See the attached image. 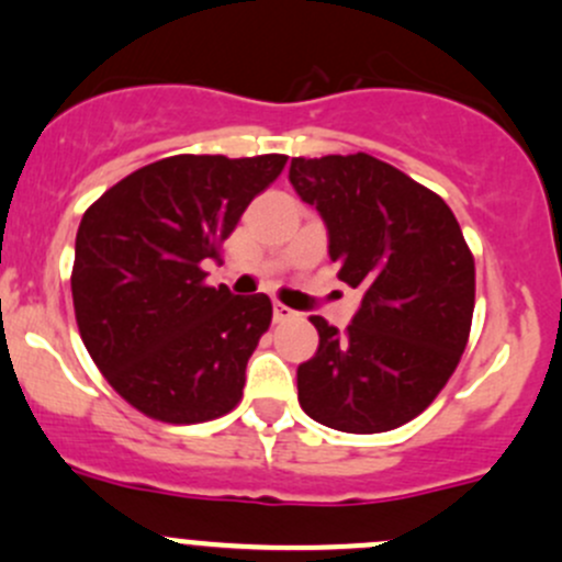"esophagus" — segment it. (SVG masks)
I'll use <instances>...</instances> for the list:
<instances>
[{"label":"esophagus","instance_id":"34e87169","mask_svg":"<svg viewBox=\"0 0 562 562\" xmlns=\"http://www.w3.org/2000/svg\"><path fill=\"white\" fill-rule=\"evenodd\" d=\"M294 311L289 308V305H283V303H273V322L276 324H283V322H289V319H294Z\"/></svg>","mask_w":562,"mask_h":562}]
</instances>
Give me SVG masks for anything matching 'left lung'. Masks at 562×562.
I'll list each match as a JSON object with an SVG mask.
<instances>
[{
	"label": "left lung",
	"instance_id": "obj_1",
	"mask_svg": "<svg viewBox=\"0 0 562 562\" xmlns=\"http://www.w3.org/2000/svg\"><path fill=\"white\" fill-rule=\"evenodd\" d=\"M289 181L322 213L338 279L362 289L340 333L311 316L319 349L297 368V401L340 432H386L452 379L471 335L476 265L452 207L370 154L297 156Z\"/></svg>",
	"mask_w": 562,
	"mask_h": 562
}]
</instances>
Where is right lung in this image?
I'll use <instances>...</instances> for the list:
<instances>
[{
  "label": "right lung",
  "instance_id": "add662e5",
  "mask_svg": "<svg viewBox=\"0 0 562 562\" xmlns=\"http://www.w3.org/2000/svg\"><path fill=\"white\" fill-rule=\"evenodd\" d=\"M289 156L178 154L121 178L83 213L72 305L108 384L151 419L196 425L243 397L246 362L268 333V294L235 297L202 265Z\"/></svg>",
  "mask_w": 562,
  "mask_h": 562
}]
</instances>
